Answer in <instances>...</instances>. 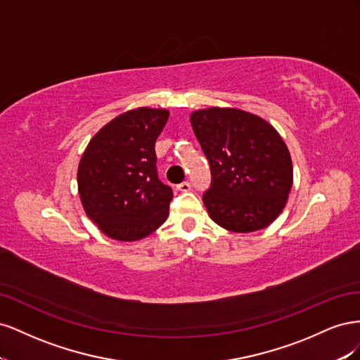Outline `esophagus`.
I'll use <instances>...</instances> for the list:
<instances>
[{
    "mask_svg": "<svg viewBox=\"0 0 360 360\" xmlns=\"http://www.w3.org/2000/svg\"><path fill=\"white\" fill-rule=\"evenodd\" d=\"M177 191H180V192L191 191V183L189 181H183V183L177 184Z\"/></svg>",
    "mask_w": 360,
    "mask_h": 360,
    "instance_id": "esophagus-1",
    "label": "esophagus"
}]
</instances>
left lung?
I'll use <instances>...</instances> for the list:
<instances>
[{"mask_svg": "<svg viewBox=\"0 0 360 360\" xmlns=\"http://www.w3.org/2000/svg\"><path fill=\"white\" fill-rule=\"evenodd\" d=\"M191 124L212 169L202 195L212 221L233 233L269 226L292 186L291 156L278 130L259 115L219 106L193 111Z\"/></svg>", "mask_w": 360, "mask_h": 360, "instance_id": "8db88e82", "label": "left lung"}]
</instances>
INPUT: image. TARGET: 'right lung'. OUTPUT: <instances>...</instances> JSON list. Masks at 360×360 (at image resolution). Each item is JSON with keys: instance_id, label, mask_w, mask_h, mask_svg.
Here are the masks:
<instances>
[{"instance_id": "right-lung-1", "label": "right lung", "mask_w": 360, "mask_h": 360, "mask_svg": "<svg viewBox=\"0 0 360 360\" xmlns=\"http://www.w3.org/2000/svg\"><path fill=\"white\" fill-rule=\"evenodd\" d=\"M169 111L141 106L106 123L78 165L86 216L118 242H136L167 221L172 191L158 179L155 144Z\"/></svg>"}]
</instances>
